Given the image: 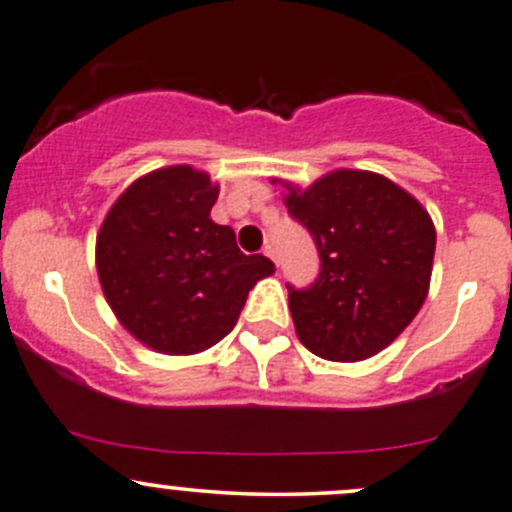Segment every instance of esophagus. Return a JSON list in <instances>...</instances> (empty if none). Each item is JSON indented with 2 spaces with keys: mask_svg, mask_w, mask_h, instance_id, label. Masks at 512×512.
<instances>
[{
  "mask_svg": "<svg viewBox=\"0 0 512 512\" xmlns=\"http://www.w3.org/2000/svg\"><path fill=\"white\" fill-rule=\"evenodd\" d=\"M262 252H265V255L270 257V260L277 262V257H274V247H272V245H265V250H262Z\"/></svg>",
  "mask_w": 512,
  "mask_h": 512,
  "instance_id": "obj_1",
  "label": "esophagus"
}]
</instances>
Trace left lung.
Listing matches in <instances>:
<instances>
[{
  "label": "left lung",
  "mask_w": 512,
  "mask_h": 512,
  "mask_svg": "<svg viewBox=\"0 0 512 512\" xmlns=\"http://www.w3.org/2000/svg\"><path fill=\"white\" fill-rule=\"evenodd\" d=\"M289 215L319 250V277L289 289L299 341L336 363L390 346L422 309L437 233L400 186L370 171L341 169L306 191L287 186Z\"/></svg>",
  "instance_id": "1"
}]
</instances>
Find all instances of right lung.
Instances as JSON below:
<instances>
[{"mask_svg":"<svg viewBox=\"0 0 512 512\" xmlns=\"http://www.w3.org/2000/svg\"><path fill=\"white\" fill-rule=\"evenodd\" d=\"M218 186L191 166L134 181L98 235V274L122 326L171 355L206 351L238 324L247 292L274 272L245 255L233 228L211 220Z\"/></svg>","mask_w":512,"mask_h":512,"instance_id":"obj_1","label":"right lung"}]
</instances>
